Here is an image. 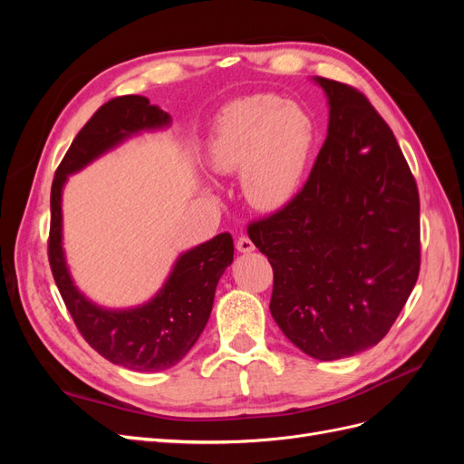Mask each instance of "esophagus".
<instances>
[{
    "instance_id": "esophagus-1",
    "label": "esophagus",
    "mask_w": 464,
    "mask_h": 464,
    "mask_svg": "<svg viewBox=\"0 0 464 464\" xmlns=\"http://www.w3.org/2000/svg\"><path fill=\"white\" fill-rule=\"evenodd\" d=\"M236 249L240 251V254H251V251L256 249V246H254V242L249 240L247 236H242V237H237V242H236Z\"/></svg>"
}]
</instances>
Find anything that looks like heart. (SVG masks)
<instances>
[{
	"label": "heart",
	"instance_id": "b5f03b06",
	"mask_svg": "<svg viewBox=\"0 0 464 464\" xmlns=\"http://www.w3.org/2000/svg\"><path fill=\"white\" fill-rule=\"evenodd\" d=\"M314 143L307 111L276 94H254L224 108L208 143L210 166L242 172L247 201L261 210L286 207L300 189Z\"/></svg>",
	"mask_w": 464,
	"mask_h": 464
}]
</instances>
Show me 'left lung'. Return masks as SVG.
<instances>
[{
	"instance_id": "obj_1",
	"label": "left lung",
	"mask_w": 464,
	"mask_h": 464,
	"mask_svg": "<svg viewBox=\"0 0 464 464\" xmlns=\"http://www.w3.org/2000/svg\"><path fill=\"white\" fill-rule=\"evenodd\" d=\"M329 125L304 189L247 234L269 259L271 315L315 360L383 339L420 271V199L397 139L368 98L314 77Z\"/></svg>"
}]
</instances>
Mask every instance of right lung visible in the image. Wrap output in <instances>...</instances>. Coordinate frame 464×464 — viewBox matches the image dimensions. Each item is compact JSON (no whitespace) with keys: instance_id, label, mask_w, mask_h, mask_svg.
Returning a JSON list of instances; mask_svg holds the SVG:
<instances>
[{"instance_id":"add662e5","label":"right lung","mask_w":464,"mask_h":464,"mask_svg":"<svg viewBox=\"0 0 464 464\" xmlns=\"http://www.w3.org/2000/svg\"><path fill=\"white\" fill-rule=\"evenodd\" d=\"M172 118L149 98L128 94L98 108L69 147L53 176L48 257L55 285L85 341L116 366L162 372L176 366L203 333L213 310L217 285L234 261L230 234L179 254L162 288L133 307H104L82 294L69 273L63 249L62 195L67 178L131 137L168 130Z\"/></svg>"}]
</instances>
